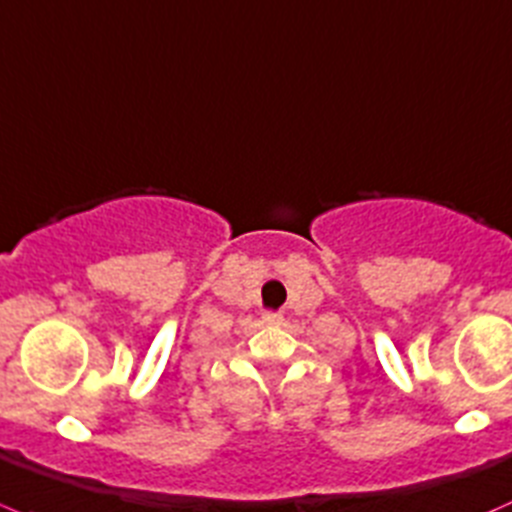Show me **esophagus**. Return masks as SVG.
I'll use <instances>...</instances> for the list:
<instances>
[{
	"label": "esophagus",
	"instance_id": "esophagus-1",
	"mask_svg": "<svg viewBox=\"0 0 512 512\" xmlns=\"http://www.w3.org/2000/svg\"><path fill=\"white\" fill-rule=\"evenodd\" d=\"M263 323H271V326H276V323L283 321V316L278 311H263Z\"/></svg>",
	"mask_w": 512,
	"mask_h": 512
}]
</instances>
